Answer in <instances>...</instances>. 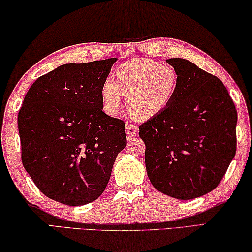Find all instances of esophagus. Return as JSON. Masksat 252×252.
I'll return each instance as SVG.
<instances>
[{"mask_svg": "<svg viewBox=\"0 0 252 252\" xmlns=\"http://www.w3.org/2000/svg\"><path fill=\"white\" fill-rule=\"evenodd\" d=\"M125 130H126V136L128 139L136 137L138 134V127L133 125V124H130V123H126Z\"/></svg>", "mask_w": 252, "mask_h": 252, "instance_id": "1", "label": "esophagus"}]
</instances>
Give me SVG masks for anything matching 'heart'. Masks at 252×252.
Returning a JSON list of instances; mask_svg holds the SVG:
<instances>
[{
    "label": "heart",
    "mask_w": 252,
    "mask_h": 252,
    "mask_svg": "<svg viewBox=\"0 0 252 252\" xmlns=\"http://www.w3.org/2000/svg\"><path fill=\"white\" fill-rule=\"evenodd\" d=\"M115 75L116 81L107 77L100 87L102 107L111 116L118 113L125 94L127 108L139 121L158 116L174 100L180 86L174 67L147 58L119 64Z\"/></svg>",
    "instance_id": "1"
}]
</instances>
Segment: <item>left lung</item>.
I'll use <instances>...</instances> for the list:
<instances>
[{"instance_id": "left-lung-1", "label": "left lung", "mask_w": 252, "mask_h": 252, "mask_svg": "<svg viewBox=\"0 0 252 252\" xmlns=\"http://www.w3.org/2000/svg\"><path fill=\"white\" fill-rule=\"evenodd\" d=\"M166 63L180 76L172 104L139 126L145 165L158 191L179 200L211 192L237 150V110L219 78L182 58Z\"/></svg>"}]
</instances>
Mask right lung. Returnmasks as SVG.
Listing matches in <instances>:
<instances>
[{"label":"right lung","mask_w":252,"mask_h":252,"mask_svg":"<svg viewBox=\"0 0 252 252\" xmlns=\"http://www.w3.org/2000/svg\"><path fill=\"white\" fill-rule=\"evenodd\" d=\"M117 58L59 65L24 97L18 125L22 163L49 199L79 207L97 200L127 141L125 123L102 111L100 87Z\"/></svg>","instance_id":"1"}]
</instances>
